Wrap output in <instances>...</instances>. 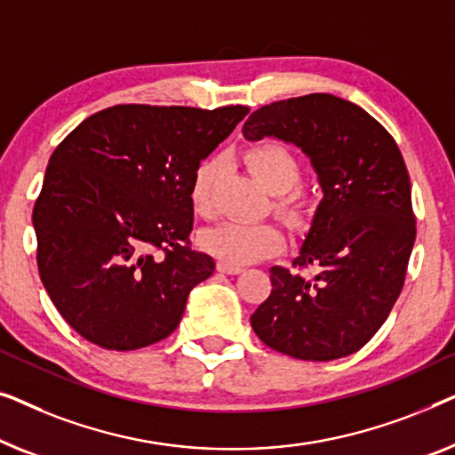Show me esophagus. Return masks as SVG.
Masks as SVG:
<instances>
[{
	"label": "esophagus",
	"instance_id": "34e87169",
	"mask_svg": "<svg viewBox=\"0 0 455 455\" xmlns=\"http://www.w3.org/2000/svg\"><path fill=\"white\" fill-rule=\"evenodd\" d=\"M216 270L222 272V274H239V272H243V267L241 266L225 264V261H219V264H216Z\"/></svg>",
	"mask_w": 455,
	"mask_h": 455
}]
</instances>
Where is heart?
Wrapping results in <instances>:
<instances>
[{
  "label": "heart",
  "instance_id": "heart-1",
  "mask_svg": "<svg viewBox=\"0 0 455 455\" xmlns=\"http://www.w3.org/2000/svg\"><path fill=\"white\" fill-rule=\"evenodd\" d=\"M249 171L274 194V212L292 230L311 227L317 212V197L300 188V161L276 140H261L243 152ZM216 164L204 161L189 183V204L197 216L212 214V185ZM200 247L212 258L230 266H245L276 255L284 247V235L272 222H220L200 233Z\"/></svg>",
  "mask_w": 455,
  "mask_h": 455
}]
</instances>
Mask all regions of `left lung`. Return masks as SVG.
<instances>
[{
  "label": "left lung",
  "mask_w": 455,
  "mask_h": 455,
  "mask_svg": "<svg viewBox=\"0 0 455 455\" xmlns=\"http://www.w3.org/2000/svg\"><path fill=\"white\" fill-rule=\"evenodd\" d=\"M243 136L299 146L323 191L292 261L297 270L270 267L272 292L251 315L253 331L266 347L300 361L356 353L400 297L417 236L398 144L364 108L323 92L258 108ZM305 267L316 276L303 279Z\"/></svg>",
  "instance_id": "left-lung-1"
}]
</instances>
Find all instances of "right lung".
I'll use <instances>...</instances> for the list:
<instances>
[{
  "label": "right lung",
  "mask_w": 455,
  "mask_h": 455,
  "mask_svg": "<svg viewBox=\"0 0 455 455\" xmlns=\"http://www.w3.org/2000/svg\"><path fill=\"white\" fill-rule=\"evenodd\" d=\"M247 113L115 105L57 146L33 210L36 264L82 338L136 350L175 331L189 291L214 272L191 249V177Z\"/></svg>",
  "instance_id": "obj_1"
}]
</instances>
